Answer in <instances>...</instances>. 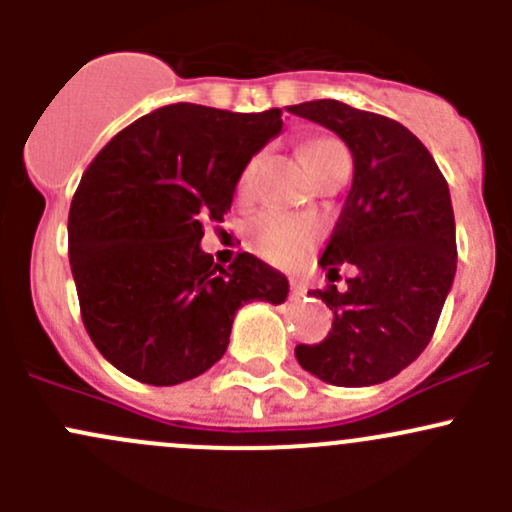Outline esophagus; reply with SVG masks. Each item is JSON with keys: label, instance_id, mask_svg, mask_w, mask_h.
Wrapping results in <instances>:
<instances>
[{"label": "esophagus", "instance_id": "1", "mask_svg": "<svg viewBox=\"0 0 512 512\" xmlns=\"http://www.w3.org/2000/svg\"><path fill=\"white\" fill-rule=\"evenodd\" d=\"M289 292H292L294 299H299V297H304V294H307V287H304V282L292 280V282H289Z\"/></svg>", "mask_w": 512, "mask_h": 512}]
</instances>
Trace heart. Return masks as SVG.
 <instances>
[{
    "label": "heart",
    "mask_w": 512,
    "mask_h": 512,
    "mask_svg": "<svg viewBox=\"0 0 512 512\" xmlns=\"http://www.w3.org/2000/svg\"><path fill=\"white\" fill-rule=\"evenodd\" d=\"M302 158L307 163L309 173L317 178L319 173L337 163L339 158H347V151L342 143L332 141V138H312L302 146ZM257 173V160H247L242 168L240 178H237V195L247 198L252 193ZM319 240V225L314 220L302 218V215H289L282 210H265L257 218H252L247 227V242L252 250L265 260L275 262V265H289L297 262L299 257L307 255Z\"/></svg>",
    "instance_id": "obj_1"
}]
</instances>
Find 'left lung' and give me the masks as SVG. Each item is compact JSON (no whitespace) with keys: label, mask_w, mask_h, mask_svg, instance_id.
<instances>
[{"label":"left lung","mask_w":512,"mask_h":512,"mask_svg":"<svg viewBox=\"0 0 512 512\" xmlns=\"http://www.w3.org/2000/svg\"><path fill=\"white\" fill-rule=\"evenodd\" d=\"M337 133L354 158V183L319 265L347 289H317L334 312L319 344H297L302 369L334 386L391 379L431 342L456 275L451 193L428 148L394 118L334 98L289 106ZM334 282V280H332Z\"/></svg>","instance_id":"left-lung-1"}]
</instances>
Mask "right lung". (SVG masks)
I'll use <instances>...</instances> for the list:
<instances>
[{"label": "right lung", "mask_w": 512, "mask_h": 512, "mask_svg": "<svg viewBox=\"0 0 512 512\" xmlns=\"http://www.w3.org/2000/svg\"><path fill=\"white\" fill-rule=\"evenodd\" d=\"M282 131V111L232 113L170 103L111 138L69 210V262L84 327L131 379L173 386L208 371L242 304H282L287 277L240 252L200 250L223 223L245 163Z\"/></svg>", "instance_id": "1"}]
</instances>
